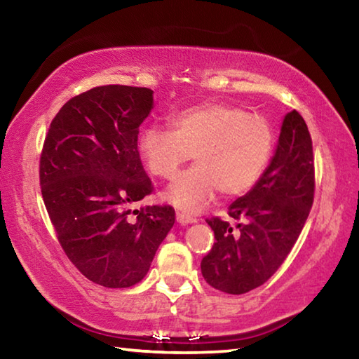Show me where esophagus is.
I'll use <instances>...</instances> for the list:
<instances>
[{
	"label": "esophagus",
	"mask_w": 359,
	"mask_h": 359,
	"mask_svg": "<svg viewBox=\"0 0 359 359\" xmlns=\"http://www.w3.org/2000/svg\"><path fill=\"white\" fill-rule=\"evenodd\" d=\"M175 218H177V223H180V224L196 223V218L187 215V214H184V212H175Z\"/></svg>",
	"instance_id": "34e87169"
}]
</instances>
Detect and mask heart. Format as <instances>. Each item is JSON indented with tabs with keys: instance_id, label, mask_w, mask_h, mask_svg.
<instances>
[{
	"instance_id": "heart-1",
	"label": "heart",
	"mask_w": 359,
	"mask_h": 359,
	"mask_svg": "<svg viewBox=\"0 0 359 359\" xmlns=\"http://www.w3.org/2000/svg\"><path fill=\"white\" fill-rule=\"evenodd\" d=\"M172 130L150 125L137 139L145 168L172 179L193 156L196 166L180 174L163 198L187 214L208 208L217 191L233 198L250 191L269 165L274 130L259 115L238 106L209 102L172 115Z\"/></svg>"
}]
</instances>
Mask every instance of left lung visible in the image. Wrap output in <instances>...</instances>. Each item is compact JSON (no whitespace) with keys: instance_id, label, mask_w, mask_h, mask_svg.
<instances>
[{"instance_id":"8db88e82","label":"left lung","mask_w":359,"mask_h":359,"mask_svg":"<svg viewBox=\"0 0 359 359\" xmlns=\"http://www.w3.org/2000/svg\"><path fill=\"white\" fill-rule=\"evenodd\" d=\"M313 150L307 125L296 111L283 117L269 166L250 191L228 208L236 229L208 220L215 244L201 261L210 287L244 294L269 280L296 244L313 203Z\"/></svg>"}]
</instances>
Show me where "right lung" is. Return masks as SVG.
Here are the masks:
<instances>
[{
  "label": "right lung",
  "instance_id": "add662e5",
  "mask_svg": "<svg viewBox=\"0 0 359 359\" xmlns=\"http://www.w3.org/2000/svg\"><path fill=\"white\" fill-rule=\"evenodd\" d=\"M151 109L150 88L95 87L60 109L42 149L41 191L60 244L106 288L141 282L175 222L171 205L131 208L154 188L137 151Z\"/></svg>",
  "mask_w": 359,
  "mask_h": 359
}]
</instances>
